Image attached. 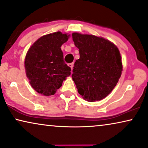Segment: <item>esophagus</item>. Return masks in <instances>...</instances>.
<instances>
[{
	"label": "esophagus",
	"mask_w": 148,
	"mask_h": 148,
	"mask_svg": "<svg viewBox=\"0 0 148 148\" xmlns=\"http://www.w3.org/2000/svg\"><path fill=\"white\" fill-rule=\"evenodd\" d=\"M68 65L69 67H71V71H72L73 67V63H69V64H68Z\"/></svg>",
	"instance_id": "esophagus-1"
}]
</instances>
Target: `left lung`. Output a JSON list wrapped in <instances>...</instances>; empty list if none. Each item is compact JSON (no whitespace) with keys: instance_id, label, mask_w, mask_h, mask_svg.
Segmentation results:
<instances>
[{"instance_id":"8db88e82","label":"left lung","mask_w":148,"mask_h":148,"mask_svg":"<svg viewBox=\"0 0 148 148\" xmlns=\"http://www.w3.org/2000/svg\"><path fill=\"white\" fill-rule=\"evenodd\" d=\"M72 36L80 56L72 74L79 94L90 102L102 100L112 92L121 75L120 52L104 38L78 33Z\"/></svg>"}]
</instances>
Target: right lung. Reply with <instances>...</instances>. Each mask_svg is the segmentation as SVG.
<instances>
[{
    "label": "right lung",
    "mask_w": 148,
    "mask_h": 148,
    "mask_svg": "<svg viewBox=\"0 0 148 148\" xmlns=\"http://www.w3.org/2000/svg\"><path fill=\"white\" fill-rule=\"evenodd\" d=\"M69 35L57 32L39 38L25 56L26 75L32 88L44 96H51L71 75L60 47Z\"/></svg>",
    "instance_id": "obj_1"
}]
</instances>
